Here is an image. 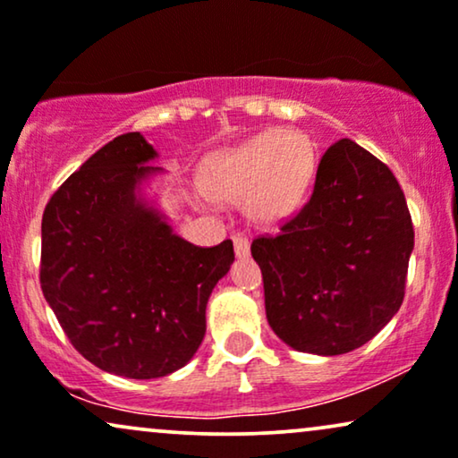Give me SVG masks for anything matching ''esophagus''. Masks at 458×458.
I'll list each match as a JSON object with an SVG mask.
<instances>
[{
  "label": "esophagus",
  "mask_w": 458,
  "mask_h": 458,
  "mask_svg": "<svg viewBox=\"0 0 458 458\" xmlns=\"http://www.w3.org/2000/svg\"><path fill=\"white\" fill-rule=\"evenodd\" d=\"M233 241H234V251H236V256H239V258H247V256H249V249H251V245H249L247 236H245V234H234Z\"/></svg>",
  "instance_id": "esophagus-1"
}]
</instances>
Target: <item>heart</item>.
I'll return each mask as SVG.
<instances>
[{"mask_svg":"<svg viewBox=\"0 0 458 458\" xmlns=\"http://www.w3.org/2000/svg\"><path fill=\"white\" fill-rule=\"evenodd\" d=\"M317 171V148L300 131H266L207 162L202 183L213 199L245 200L258 224H279L304 205Z\"/></svg>","mask_w":458,"mask_h":458,"instance_id":"heart-1","label":"heart"}]
</instances>
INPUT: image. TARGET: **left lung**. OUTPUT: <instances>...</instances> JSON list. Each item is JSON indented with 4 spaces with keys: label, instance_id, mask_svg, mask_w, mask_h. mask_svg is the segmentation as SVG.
<instances>
[{
    "label": "left lung",
    "instance_id": "left-lung-1",
    "mask_svg": "<svg viewBox=\"0 0 458 458\" xmlns=\"http://www.w3.org/2000/svg\"><path fill=\"white\" fill-rule=\"evenodd\" d=\"M412 249V217L395 175L340 139L323 154L309 202L279 234L251 242L272 332L315 355L359 349L402 306Z\"/></svg>",
    "mask_w": 458,
    "mask_h": 458
}]
</instances>
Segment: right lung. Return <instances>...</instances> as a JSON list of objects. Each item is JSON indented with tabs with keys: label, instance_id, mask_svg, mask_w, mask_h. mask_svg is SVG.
<instances>
[{
	"label": "right lung",
	"instance_id": "obj_1",
	"mask_svg": "<svg viewBox=\"0 0 458 458\" xmlns=\"http://www.w3.org/2000/svg\"><path fill=\"white\" fill-rule=\"evenodd\" d=\"M156 149L115 137L52 194L42 217L39 283L63 332L97 368L160 378L205 338L213 287L234 262L233 241L196 247L141 199Z\"/></svg>",
	"mask_w": 458,
	"mask_h": 458
}]
</instances>
